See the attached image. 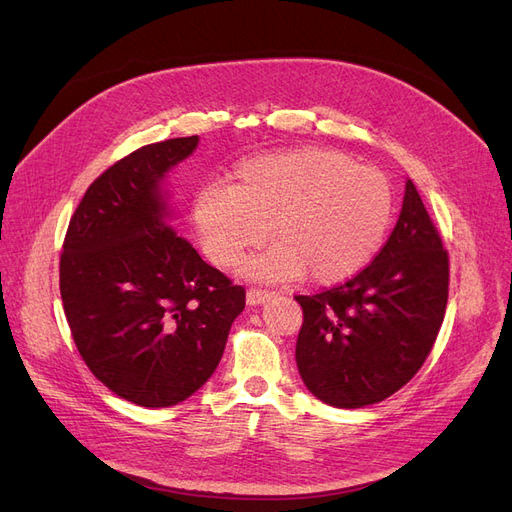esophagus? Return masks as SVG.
I'll use <instances>...</instances> for the list:
<instances>
[{
  "label": "esophagus",
  "mask_w": 512,
  "mask_h": 512,
  "mask_svg": "<svg viewBox=\"0 0 512 512\" xmlns=\"http://www.w3.org/2000/svg\"><path fill=\"white\" fill-rule=\"evenodd\" d=\"M273 296V292L269 290H260V288H250L248 290V304H260L264 300H269Z\"/></svg>",
  "instance_id": "1"
}]
</instances>
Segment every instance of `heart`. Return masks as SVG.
I'll return each mask as SVG.
<instances>
[{
    "label": "heart",
    "instance_id": "heart-1",
    "mask_svg": "<svg viewBox=\"0 0 512 512\" xmlns=\"http://www.w3.org/2000/svg\"><path fill=\"white\" fill-rule=\"evenodd\" d=\"M391 182L340 151L304 147L241 161L227 187L193 199V224L206 256L233 269L269 235L275 245L252 262L260 279L330 285L374 258L391 227Z\"/></svg>",
    "mask_w": 512,
    "mask_h": 512
}]
</instances>
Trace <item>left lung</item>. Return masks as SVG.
Wrapping results in <instances>:
<instances>
[{"label":"left lung","instance_id":"1","mask_svg":"<svg viewBox=\"0 0 512 512\" xmlns=\"http://www.w3.org/2000/svg\"><path fill=\"white\" fill-rule=\"evenodd\" d=\"M449 256L412 180L391 237L349 281L309 296L296 340L298 372L327 405L363 407L410 382L445 317Z\"/></svg>","mask_w":512,"mask_h":512}]
</instances>
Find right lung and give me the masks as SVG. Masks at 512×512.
Here are the masks:
<instances>
[{
	"label": "right lung",
	"instance_id": "add662e5",
	"mask_svg": "<svg viewBox=\"0 0 512 512\" xmlns=\"http://www.w3.org/2000/svg\"><path fill=\"white\" fill-rule=\"evenodd\" d=\"M197 136L140 147L88 187L60 252V298L90 372L121 399L170 407L208 382L245 288L166 216L159 180Z\"/></svg>",
	"mask_w": 512,
	"mask_h": 512
}]
</instances>
